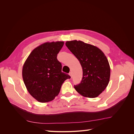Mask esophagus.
<instances>
[{
	"instance_id": "1",
	"label": "esophagus",
	"mask_w": 134,
	"mask_h": 134,
	"mask_svg": "<svg viewBox=\"0 0 134 134\" xmlns=\"http://www.w3.org/2000/svg\"><path fill=\"white\" fill-rule=\"evenodd\" d=\"M69 75L71 76H71H72V73H71V72H69Z\"/></svg>"
}]
</instances>
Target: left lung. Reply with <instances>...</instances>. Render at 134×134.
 Here are the masks:
<instances>
[{
    "mask_svg": "<svg viewBox=\"0 0 134 134\" xmlns=\"http://www.w3.org/2000/svg\"><path fill=\"white\" fill-rule=\"evenodd\" d=\"M68 48L78 59L83 69L81 83L74 86L76 92L87 98H96L106 88L111 69L107 58L97 47L82 41H66Z\"/></svg>",
    "mask_w": 134,
    "mask_h": 134,
    "instance_id": "obj_1",
    "label": "left lung"
}]
</instances>
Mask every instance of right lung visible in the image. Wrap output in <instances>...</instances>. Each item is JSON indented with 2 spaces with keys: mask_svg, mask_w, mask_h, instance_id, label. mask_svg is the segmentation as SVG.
Returning <instances> with one entry per match:
<instances>
[{
  "mask_svg": "<svg viewBox=\"0 0 134 134\" xmlns=\"http://www.w3.org/2000/svg\"><path fill=\"white\" fill-rule=\"evenodd\" d=\"M64 41L44 42L36 47L28 56L22 69V77L28 92L41 103L58 96L64 81L69 75L62 72L57 59Z\"/></svg>",
  "mask_w": 134,
  "mask_h": 134,
  "instance_id": "right-lung-1",
  "label": "right lung"
}]
</instances>
